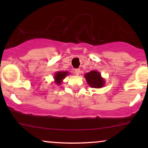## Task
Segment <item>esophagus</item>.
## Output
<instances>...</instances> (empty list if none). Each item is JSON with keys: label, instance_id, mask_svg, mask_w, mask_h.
<instances>
[{"label": "esophagus", "instance_id": "esophagus-1", "mask_svg": "<svg viewBox=\"0 0 148 148\" xmlns=\"http://www.w3.org/2000/svg\"><path fill=\"white\" fill-rule=\"evenodd\" d=\"M74 73L76 74V75H79V74H81V69H74Z\"/></svg>", "mask_w": 148, "mask_h": 148}]
</instances>
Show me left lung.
I'll use <instances>...</instances> for the list:
<instances>
[{
	"label": "left lung",
	"mask_w": 148,
	"mask_h": 148,
	"mask_svg": "<svg viewBox=\"0 0 148 148\" xmlns=\"http://www.w3.org/2000/svg\"><path fill=\"white\" fill-rule=\"evenodd\" d=\"M85 79L90 86L95 88H102L105 84L104 79L97 71H91L85 74Z\"/></svg>",
	"instance_id": "1"
}]
</instances>
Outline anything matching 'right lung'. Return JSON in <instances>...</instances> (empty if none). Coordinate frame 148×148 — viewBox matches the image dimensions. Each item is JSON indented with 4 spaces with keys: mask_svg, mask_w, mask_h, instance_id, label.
Wrapping results in <instances>:
<instances>
[{
    "mask_svg": "<svg viewBox=\"0 0 148 148\" xmlns=\"http://www.w3.org/2000/svg\"><path fill=\"white\" fill-rule=\"evenodd\" d=\"M69 74L68 72H58L56 73L54 75V79H55V83L57 85H60L65 76Z\"/></svg>",
    "mask_w": 148,
    "mask_h": 148,
    "instance_id": "obj_1",
    "label": "right lung"
}]
</instances>
